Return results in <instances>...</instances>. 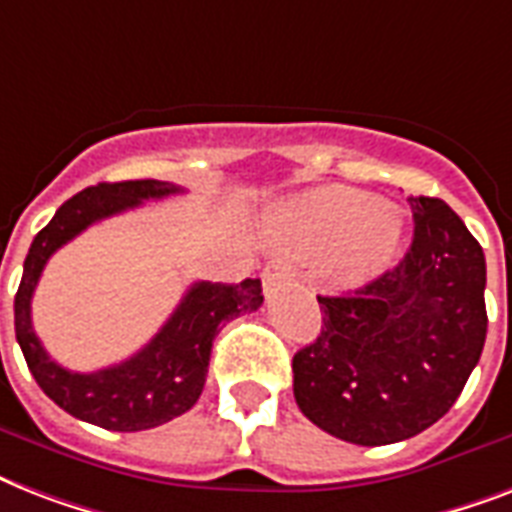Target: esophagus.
Returning a JSON list of instances; mask_svg holds the SVG:
<instances>
[{
    "instance_id": "34e87169",
    "label": "esophagus",
    "mask_w": 512,
    "mask_h": 512,
    "mask_svg": "<svg viewBox=\"0 0 512 512\" xmlns=\"http://www.w3.org/2000/svg\"><path fill=\"white\" fill-rule=\"evenodd\" d=\"M292 276H295V268H292V263H289L287 257H273V260H268V265L263 268L265 292H271V289L287 284Z\"/></svg>"
}]
</instances>
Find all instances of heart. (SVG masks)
Segmentation results:
<instances>
[{
  "label": "heart",
  "mask_w": 512,
  "mask_h": 512,
  "mask_svg": "<svg viewBox=\"0 0 512 512\" xmlns=\"http://www.w3.org/2000/svg\"><path fill=\"white\" fill-rule=\"evenodd\" d=\"M287 225L303 247L329 249V265L340 279H366L388 268L404 231L396 207L340 185L297 199Z\"/></svg>",
  "instance_id": "1"
}]
</instances>
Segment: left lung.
Here are the masks:
<instances>
[{"instance_id": "1", "label": "left lung", "mask_w": 512, "mask_h": 512, "mask_svg": "<svg viewBox=\"0 0 512 512\" xmlns=\"http://www.w3.org/2000/svg\"><path fill=\"white\" fill-rule=\"evenodd\" d=\"M409 204L404 260L364 287L319 297L324 327L292 358L300 412L358 446L406 441L441 420L484 350V249L446 201Z\"/></svg>"}]
</instances>
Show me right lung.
I'll return each instance as SVG.
<instances>
[{
  "label": "right lung",
  "instance_id": "1",
  "mask_svg": "<svg viewBox=\"0 0 512 512\" xmlns=\"http://www.w3.org/2000/svg\"><path fill=\"white\" fill-rule=\"evenodd\" d=\"M172 193H183V188L164 180L90 185L60 204L55 217L31 241L15 295V337L36 385L76 420L135 433L185 414L204 390L217 332L225 327V321L263 305L260 279H244L241 284L196 281L154 340L122 364L82 374L68 372L47 356L31 324V297L52 252L103 217Z\"/></svg>",
  "mask_w": 512,
  "mask_h": 512
}]
</instances>
